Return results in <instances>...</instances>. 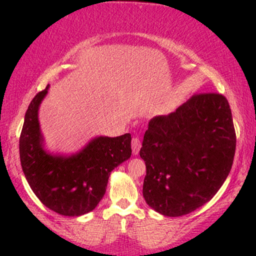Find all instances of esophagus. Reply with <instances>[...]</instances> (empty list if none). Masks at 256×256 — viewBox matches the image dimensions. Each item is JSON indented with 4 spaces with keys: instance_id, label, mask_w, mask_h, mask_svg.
I'll use <instances>...</instances> for the list:
<instances>
[{
    "instance_id": "34e87169",
    "label": "esophagus",
    "mask_w": 256,
    "mask_h": 256,
    "mask_svg": "<svg viewBox=\"0 0 256 256\" xmlns=\"http://www.w3.org/2000/svg\"><path fill=\"white\" fill-rule=\"evenodd\" d=\"M131 146H132V154L137 155L138 152H140V138H138V137L132 138Z\"/></svg>"
}]
</instances>
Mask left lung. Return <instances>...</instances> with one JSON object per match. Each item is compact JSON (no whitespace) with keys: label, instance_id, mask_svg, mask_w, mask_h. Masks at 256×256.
<instances>
[{"label":"left lung","instance_id":"1","mask_svg":"<svg viewBox=\"0 0 256 256\" xmlns=\"http://www.w3.org/2000/svg\"><path fill=\"white\" fill-rule=\"evenodd\" d=\"M236 132L231 108L218 92L195 94L168 116L149 122L140 158L143 198L166 216H180L213 198L231 171Z\"/></svg>","mask_w":256,"mask_h":256}]
</instances>
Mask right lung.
<instances>
[{"mask_svg": "<svg viewBox=\"0 0 256 256\" xmlns=\"http://www.w3.org/2000/svg\"><path fill=\"white\" fill-rule=\"evenodd\" d=\"M46 92L48 86L26 110L19 140L22 172L46 207L62 216H83L104 198L110 172L131 156V134L98 137L77 155L52 156L43 150L38 124V107Z\"/></svg>", "mask_w": 256, "mask_h": 256, "instance_id": "1", "label": "right lung"}]
</instances>
